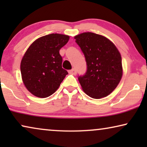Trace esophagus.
Returning <instances> with one entry per match:
<instances>
[{"mask_svg":"<svg viewBox=\"0 0 147 147\" xmlns=\"http://www.w3.org/2000/svg\"><path fill=\"white\" fill-rule=\"evenodd\" d=\"M68 72H69V74H74V75H76V73H77V71H76V69H74V68H73V69H70L68 71Z\"/></svg>","mask_w":147,"mask_h":147,"instance_id":"obj_1","label":"esophagus"}]
</instances>
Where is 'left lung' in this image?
I'll return each mask as SVG.
<instances>
[{
  "label": "left lung",
  "instance_id": "8db88e82",
  "mask_svg": "<svg viewBox=\"0 0 147 147\" xmlns=\"http://www.w3.org/2000/svg\"><path fill=\"white\" fill-rule=\"evenodd\" d=\"M86 58L87 71L78 77L84 92L100 99L111 94L122 76V58L111 41L104 36L87 32L74 37Z\"/></svg>",
  "mask_w": 147,
  "mask_h": 147
}]
</instances>
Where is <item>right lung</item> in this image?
Returning <instances> with one entry per match:
<instances>
[{
    "instance_id": "obj_1",
    "label": "right lung",
    "mask_w": 147,
    "mask_h": 147,
    "mask_svg": "<svg viewBox=\"0 0 147 147\" xmlns=\"http://www.w3.org/2000/svg\"><path fill=\"white\" fill-rule=\"evenodd\" d=\"M68 35L52 33L35 40L21 62L24 85L34 96L47 98L59 87L68 74L62 68L59 50L69 41Z\"/></svg>"
}]
</instances>
